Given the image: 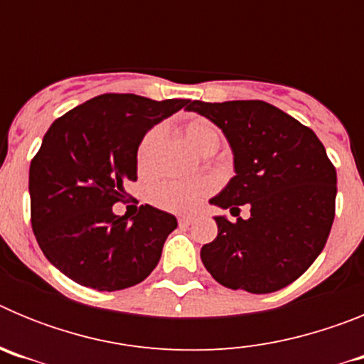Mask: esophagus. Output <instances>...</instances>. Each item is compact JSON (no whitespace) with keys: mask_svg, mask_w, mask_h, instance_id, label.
Wrapping results in <instances>:
<instances>
[{"mask_svg":"<svg viewBox=\"0 0 364 364\" xmlns=\"http://www.w3.org/2000/svg\"><path fill=\"white\" fill-rule=\"evenodd\" d=\"M193 220H195V218H193V217H180L178 218V224H180V226H191Z\"/></svg>","mask_w":364,"mask_h":364,"instance_id":"1","label":"esophagus"}]
</instances>
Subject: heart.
Here are the masks:
<instances>
[{
  "mask_svg": "<svg viewBox=\"0 0 364 364\" xmlns=\"http://www.w3.org/2000/svg\"><path fill=\"white\" fill-rule=\"evenodd\" d=\"M186 140L193 149L198 153H210L217 151L220 146V133L215 129V125L208 120H193L184 127ZM162 127H153L144 134L142 142L138 144L136 164L140 171H149L154 164V156L162 142ZM213 184L210 180H189V182H160L151 189L149 197L154 205H159L166 211L184 213L195 210L205 195H210Z\"/></svg>",
  "mask_w": 364,
  "mask_h": 364,
  "instance_id": "obj_1",
  "label": "heart"
}]
</instances>
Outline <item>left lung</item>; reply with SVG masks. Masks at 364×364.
Here are the masks:
<instances>
[{"instance_id":"8db88e82","label":"left lung","mask_w":364,"mask_h":364,"mask_svg":"<svg viewBox=\"0 0 364 364\" xmlns=\"http://www.w3.org/2000/svg\"><path fill=\"white\" fill-rule=\"evenodd\" d=\"M224 133L235 176L210 200L222 210L250 205V218L215 217L217 239L200 259L231 290L272 294L291 284L323 252L336 215L337 175L317 134L260 100L191 102Z\"/></svg>"}]
</instances>
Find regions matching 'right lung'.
<instances>
[{
  "instance_id": "add662e5",
  "label": "right lung",
  "mask_w": 364,
  "mask_h": 364,
  "mask_svg": "<svg viewBox=\"0 0 364 364\" xmlns=\"http://www.w3.org/2000/svg\"><path fill=\"white\" fill-rule=\"evenodd\" d=\"M189 104L100 95L53 122L28 171L31 222L43 255L78 284L124 290L156 268L175 215L140 205L114 215L125 180H136L144 134Z\"/></svg>"
}]
</instances>
